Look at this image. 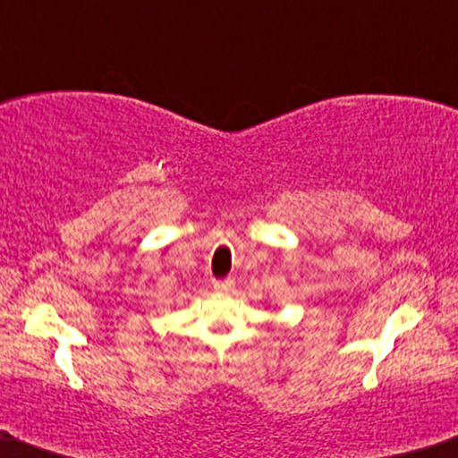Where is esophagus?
<instances>
[{
	"mask_svg": "<svg viewBox=\"0 0 458 458\" xmlns=\"http://www.w3.org/2000/svg\"><path fill=\"white\" fill-rule=\"evenodd\" d=\"M215 290L216 292H221V293H227V292H231L233 290V285H235V279H231V277H227V279H223V281H215Z\"/></svg>",
	"mask_w": 458,
	"mask_h": 458,
	"instance_id": "1",
	"label": "esophagus"
}]
</instances>
